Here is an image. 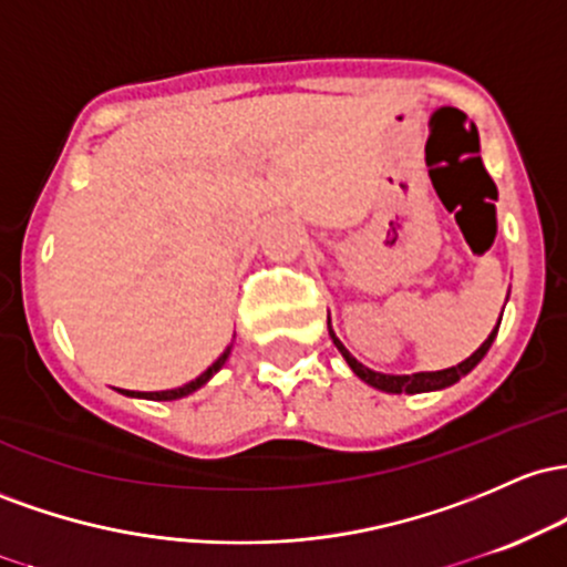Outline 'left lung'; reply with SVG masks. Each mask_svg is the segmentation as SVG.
<instances>
[{"label":"left lung","instance_id":"obj_1","mask_svg":"<svg viewBox=\"0 0 567 567\" xmlns=\"http://www.w3.org/2000/svg\"><path fill=\"white\" fill-rule=\"evenodd\" d=\"M506 300H508V297H506ZM501 316H504V313H501ZM327 327H329V337H332V342L337 346V351L342 353V359H346L348 367L353 369L355 378L364 380L367 385L378 388V391H385V393H425V391H442V388L455 385L457 380L466 378V374L472 372V369L480 364L482 359H485L489 346H493L495 334H498V327H501V318H498V323H495L493 332L487 334V340L482 342V346L476 348V351L468 355L466 361H461V364L447 367V369H439V372H412V374H383V372H374V369L364 367L361 361L353 359L351 351H348V348L340 342V337L334 334L332 318H329V316H327Z\"/></svg>","mask_w":567,"mask_h":567}]
</instances>
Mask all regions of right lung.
<instances>
[{
    "label": "right lung",
    "instance_id": "obj_1",
    "mask_svg": "<svg viewBox=\"0 0 567 567\" xmlns=\"http://www.w3.org/2000/svg\"><path fill=\"white\" fill-rule=\"evenodd\" d=\"M230 351H233V342L225 348V353H221L219 359H216L214 364L206 369V372L198 374V378H195V380H189L187 385L171 388V391H123V388H120V393H125V396H133V399H150V402H174V399H184V396H189V393L198 391V388L206 385L208 380H212L214 374L219 372L221 367H225V361L230 359Z\"/></svg>",
    "mask_w": 567,
    "mask_h": 567
}]
</instances>
